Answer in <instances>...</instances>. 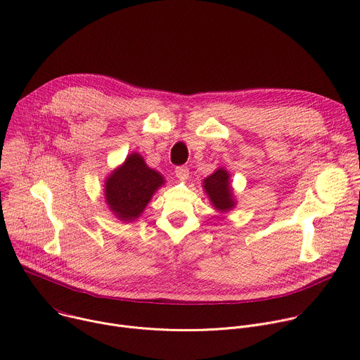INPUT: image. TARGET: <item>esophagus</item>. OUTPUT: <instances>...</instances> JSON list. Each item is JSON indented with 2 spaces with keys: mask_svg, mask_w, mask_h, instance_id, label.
<instances>
[{
  "mask_svg": "<svg viewBox=\"0 0 360 360\" xmlns=\"http://www.w3.org/2000/svg\"><path fill=\"white\" fill-rule=\"evenodd\" d=\"M175 176L181 181H186L189 176V169L186 167H178L175 168Z\"/></svg>",
  "mask_w": 360,
  "mask_h": 360,
  "instance_id": "esophagus-1",
  "label": "esophagus"
}]
</instances>
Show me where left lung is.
<instances>
[{
	"label": "left lung",
	"mask_w": 360,
	"mask_h": 360,
	"mask_svg": "<svg viewBox=\"0 0 360 360\" xmlns=\"http://www.w3.org/2000/svg\"><path fill=\"white\" fill-rule=\"evenodd\" d=\"M205 193L208 195L212 207L221 212L228 214L236 207V199L231 184V175L225 168H218L202 182Z\"/></svg>",
	"instance_id": "obj_1"
}]
</instances>
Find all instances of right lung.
Returning a JSON list of instances; mask_svg holds the SVG:
<instances>
[{
  "instance_id": "add662e5",
  "label": "right lung",
  "mask_w": 360,
  "mask_h": 360,
  "mask_svg": "<svg viewBox=\"0 0 360 360\" xmlns=\"http://www.w3.org/2000/svg\"><path fill=\"white\" fill-rule=\"evenodd\" d=\"M165 178L149 168L141 153L132 152L105 179L104 196L110 211L122 222L136 221Z\"/></svg>"
}]
</instances>
